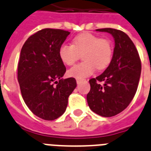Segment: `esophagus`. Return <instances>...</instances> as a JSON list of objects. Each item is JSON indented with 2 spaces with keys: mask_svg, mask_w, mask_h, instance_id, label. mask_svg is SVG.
<instances>
[{
  "mask_svg": "<svg viewBox=\"0 0 151 151\" xmlns=\"http://www.w3.org/2000/svg\"><path fill=\"white\" fill-rule=\"evenodd\" d=\"M76 81H77V83H80L81 81H84V80H83V79H80V78H77V79H76Z\"/></svg>",
  "mask_w": 151,
  "mask_h": 151,
  "instance_id": "34e87169",
  "label": "esophagus"
}]
</instances>
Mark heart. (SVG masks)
Masks as SVG:
<instances>
[{"label":"heart","mask_w":151,"mask_h":151,"mask_svg":"<svg viewBox=\"0 0 151 151\" xmlns=\"http://www.w3.org/2000/svg\"><path fill=\"white\" fill-rule=\"evenodd\" d=\"M81 54L83 61L68 70L70 76L80 79L92 74L96 68L98 70L107 68L112 60V44L108 39L85 32L76 36L72 45L62 44L58 51L61 61L68 66L73 65Z\"/></svg>","instance_id":"obj_1"}]
</instances>
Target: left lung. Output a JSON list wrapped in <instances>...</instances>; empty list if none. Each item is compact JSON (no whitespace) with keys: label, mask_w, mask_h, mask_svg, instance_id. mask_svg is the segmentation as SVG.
<instances>
[{"label":"left lung","mask_w":151,"mask_h":151,"mask_svg":"<svg viewBox=\"0 0 151 151\" xmlns=\"http://www.w3.org/2000/svg\"><path fill=\"white\" fill-rule=\"evenodd\" d=\"M96 30L111 34L115 47L107 69L89 81L91 91L87 101L91 111L110 117L127 108L134 98L141 73V61L136 47L124 32L113 28Z\"/></svg>","instance_id":"1"}]
</instances>
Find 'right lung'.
I'll return each mask as SVG.
<instances>
[{
  "instance_id": "add662e5",
  "label": "right lung",
  "mask_w": 151,
  "mask_h": 151,
  "mask_svg": "<svg viewBox=\"0 0 151 151\" xmlns=\"http://www.w3.org/2000/svg\"><path fill=\"white\" fill-rule=\"evenodd\" d=\"M69 35L60 29H42L21 48L17 68L21 95L31 112L46 121L65 112L68 97L77 87L73 78H62L66 68L58 54Z\"/></svg>"
}]
</instances>
